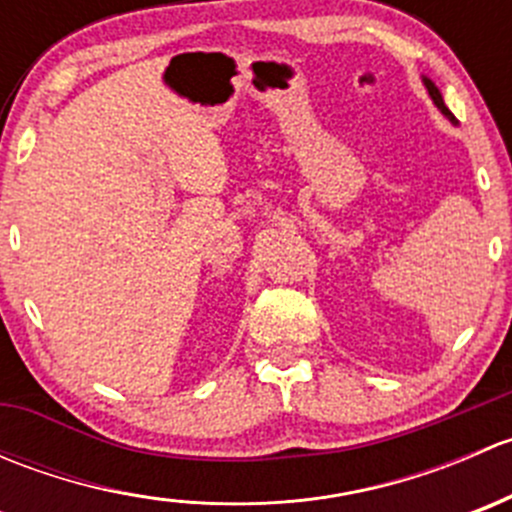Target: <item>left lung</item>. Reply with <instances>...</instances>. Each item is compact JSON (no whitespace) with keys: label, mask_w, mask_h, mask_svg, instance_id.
<instances>
[{"label":"left lung","mask_w":512,"mask_h":512,"mask_svg":"<svg viewBox=\"0 0 512 512\" xmlns=\"http://www.w3.org/2000/svg\"><path fill=\"white\" fill-rule=\"evenodd\" d=\"M423 84H426V89H428V94H431L433 103H436V106L441 108V113H443V116H448V118H451V121H453V113L448 111V108H446V103H443V98H441V91H438L436 86H433L431 81H428V79H423Z\"/></svg>","instance_id":"8db88e82"}]
</instances>
